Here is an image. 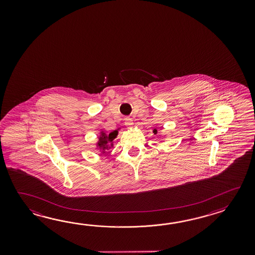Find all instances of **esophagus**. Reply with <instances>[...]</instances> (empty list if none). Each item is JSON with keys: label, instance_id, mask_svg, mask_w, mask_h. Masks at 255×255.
I'll return each mask as SVG.
<instances>
[{"label": "esophagus", "instance_id": "1", "mask_svg": "<svg viewBox=\"0 0 255 255\" xmlns=\"http://www.w3.org/2000/svg\"><path fill=\"white\" fill-rule=\"evenodd\" d=\"M125 125L128 128H131L133 125H134V123H133V120L132 119H130L128 117H127L125 118Z\"/></svg>", "mask_w": 255, "mask_h": 255}]
</instances>
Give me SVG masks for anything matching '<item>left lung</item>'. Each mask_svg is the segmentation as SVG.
<instances>
[{
	"instance_id": "8db88e82",
	"label": "left lung",
	"mask_w": 255,
	"mask_h": 255,
	"mask_svg": "<svg viewBox=\"0 0 255 255\" xmlns=\"http://www.w3.org/2000/svg\"><path fill=\"white\" fill-rule=\"evenodd\" d=\"M153 132H154V134H157V129H154Z\"/></svg>"
}]
</instances>
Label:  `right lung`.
I'll return each mask as SVG.
<instances>
[{
    "mask_svg": "<svg viewBox=\"0 0 255 255\" xmlns=\"http://www.w3.org/2000/svg\"><path fill=\"white\" fill-rule=\"evenodd\" d=\"M118 135V130H115L113 132L109 133V135L104 133L103 131L101 132V135L99 136V139L98 142V148L102 151V154L106 153V150L113 146V140Z\"/></svg>",
    "mask_w": 255,
    "mask_h": 255,
    "instance_id": "right-lung-1",
    "label": "right lung"
}]
</instances>
